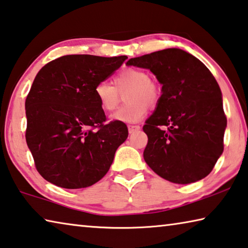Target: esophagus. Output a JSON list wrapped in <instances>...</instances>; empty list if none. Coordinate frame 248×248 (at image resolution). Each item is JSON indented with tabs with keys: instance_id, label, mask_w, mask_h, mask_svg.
Here are the masks:
<instances>
[{
	"instance_id": "esophagus-1",
	"label": "esophagus",
	"mask_w": 248,
	"mask_h": 248,
	"mask_svg": "<svg viewBox=\"0 0 248 248\" xmlns=\"http://www.w3.org/2000/svg\"><path fill=\"white\" fill-rule=\"evenodd\" d=\"M128 129H129V133H136V132H138L139 130H140V125H129L128 127Z\"/></svg>"
}]
</instances>
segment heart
I'll list each match as a JSON object with an SVG mask.
<instances>
[{
	"instance_id": "b5f03b06",
	"label": "heart",
	"mask_w": 248,
	"mask_h": 248,
	"mask_svg": "<svg viewBox=\"0 0 248 248\" xmlns=\"http://www.w3.org/2000/svg\"><path fill=\"white\" fill-rule=\"evenodd\" d=\"M112 84L98 82L93 95L105 111H113L120 99V93H125L124 107L118 109L111 116L115 121L125 124L139 123L147 116L149 106H155L161 97V87L158 81L150 78L148 72L140 68H125L116 74Z\"/></svg>"
}]
</instances>
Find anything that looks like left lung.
<instances>
[{"label":"left lung","mask_w":248,"mask_h":248,"mask_svg":"<svg viewBox=\"0 0 248 248\" xmlns=\"http://www.w3.org/2000/svg\"><path fill=\"white\" fill-rule=\"evenodd\" d=\"M162 85L155 111L145 121L147 164L161 178L188 184L213 170L224 150V113L217 81L203 62L179 48L130 58Z\"/></svg>","instance_id":"left-lung-1"}]
</instances>
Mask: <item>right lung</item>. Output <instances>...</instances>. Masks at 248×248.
Instances as JSON below:
<instances>
[{"label": "right lung", "instance_id": "add662e5", "mask_svg": "<svg viewBox=\"0 0 248 248\" xmlns=\"http://www.w3.org/2000/svg\"><path fill=\"white\" fill-rule=\"evenodd\" d=\"M127 56L66 55L39 70L26 97V143L38 173L64 188L103 179L128 128L107 118L93 89Z\"/></svg>", "mask_w": 248, "mask_h": 248}]
</instances>
